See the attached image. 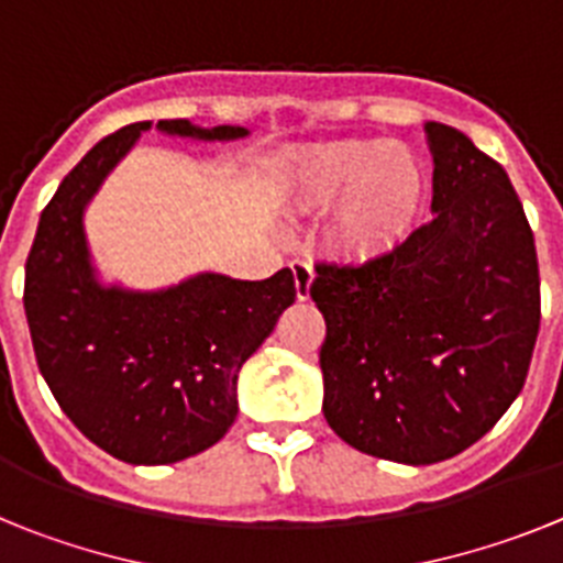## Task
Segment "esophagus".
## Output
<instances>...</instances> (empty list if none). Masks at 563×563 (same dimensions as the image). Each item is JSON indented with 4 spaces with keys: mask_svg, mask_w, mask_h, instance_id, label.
Masks as SVG:
<instances>
[{
    "mask_svg": "<svg viewBox=\"0 0 563 563\" xmlns=\"http://www.w3.org/2000/svg\"><path fill=\"white\" fill-rule=\"evenodd\" d=\"M312 278H316V271H312L310 262H292V282H296L298 301H307V298H310Z\"/></svg>",
    "mask_w": 563,
    "mask_h": 563,
    "instance_id": "esophagus-1",
    "label": "esophagus"
}]
</instances>
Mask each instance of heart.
<instances>
[{
    "label": "heart",
    "instance_id": "obj_1",
    "mask_svg": "<svg viewBox=\"0 0 563 563\" xmlns=\"http://www.w3.org/2000/svg\"><path fill=\"white\" fill-rule=\"evenodd\" d=\"M298 202L335 208L332 245L350 258H380L415 233L429 200V166L391 141H338L310 148L287 172Z\"/></svg>",
    "mask_w": 563,
    "mask_h": 563
}]
</instances>
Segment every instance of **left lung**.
I'll list each match as a JSON object with an SVG mask.
<instances>
[{"instance_id": "1", "label": "left lung", "mask_w": 563, "mask_h": 563, "mask_svg": "<svg viewBox=\"0 0 563 563\" xmlns=\"http://www.w3.org/2000/svg\"><path fill=\"white\" fill-rule=\"evenodd\" d=\"M429 225L363 265H318L324 417L352 449L431 465L471 449L525 386L541 321L539 258L505 168L426 123Z\"/></svg>"}]
</instances>
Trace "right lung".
I'll list each match as a JSON object with an SVG mask.
<instances>
[{"label": "right lung", "mask_w": 563, "mask_h": 563, "mask_svg": "<svg viewBox=\"0 0 563 563\" xmlns=\"http://www.w3.org/2000/svg\"><path fill=\"white\" fill-rule=\"evenodd\" d=\"M152 121L129 123L84 154L38 220L24 265V312L38 369L87 440L129 465H168L211 449L236 420V377L296 301L290 267L262 282L197 273L161 290L103 285L84 211ZM200 143L242 126L161 121Z\"/></svg>", "instance_id": "obj_1"}]
</instances>
